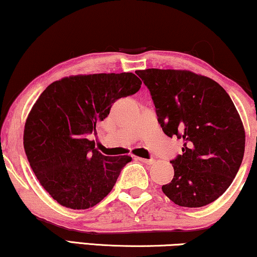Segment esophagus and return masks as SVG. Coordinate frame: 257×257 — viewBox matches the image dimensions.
<instances>
[{
  "mask_svg": "<svg viewBox=\"0 0 257 257\" xmlns=\"http://www.w3.org/2000/svg\"><path fill=\"white\" fill-rule=\"evenodd\" d=\"M137 159L146 165H152V164H154V161H156L154 159H145V158H137Z\"/></svg>",
  "mask_w": 257,
  "mask_h": 257,
  "instance_id": "1",
  "label": "esophagus"
}]
</instances>
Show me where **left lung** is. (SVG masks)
Instances as JSON below:
<instances>
[{
    "label": "left lung",
    "instance_id": "1",
    "mask_svg": "<svg viewBox=\"0 0 257 257\" xmlns=\"http://www.w3.org/2000/svg\"><path fill=\"white\" fill-rule=\"evenodd\" d=\"M150 90L158 121L184 142L171 161L174 177L161 189L175 205L203 207L233 182L244 154L245 135L229 94L208 77L187 70L137 71Z\"/></svg>",
    "mask_w": 257,
    "mask_h": 257
}]
</instances>
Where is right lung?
Here are the masks:
<instances>
[{
    "mask_svg": "<svg viewBox=\"0 0 257 257\" xmlns=\"http://www.w3.org/2000/svg\"><path fill=\"white\" fill-rule=\"evenodd\" d=\"M140 85L132 72L93 73L56 80L41 93L27 118L23 145L40 184L59 205L87 209L112 191L132 158L103 156L87 135L115 100Z\"/></svg>",
    "mask_w": 257,
    "mask_h": 257,
    "instance_id": "1",
    "label": "right lung"
}]
</instances>
